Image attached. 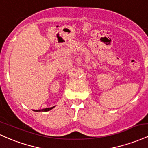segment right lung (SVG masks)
Returning a JSON list of instances; mask_svg holds the SVG:
<instances>
[{
  "label": "right lung",
  "mask_w": 148,
  "mask_h": 148,
  "mask_svg": "<svg viewBox=\"0 0 148 148\" xmlns=\"http://www.w3.org/2000/svg\"><path fill=\"white\" fill-rule=\"evenodd\" d=\"M55 106L51 107V108H43V109H40V110H34V111L36 112H40V111H49L50 110H51L52 108H53Z\"/></svg>",
  "instance_id": "obj_1"
}]
</instances>
